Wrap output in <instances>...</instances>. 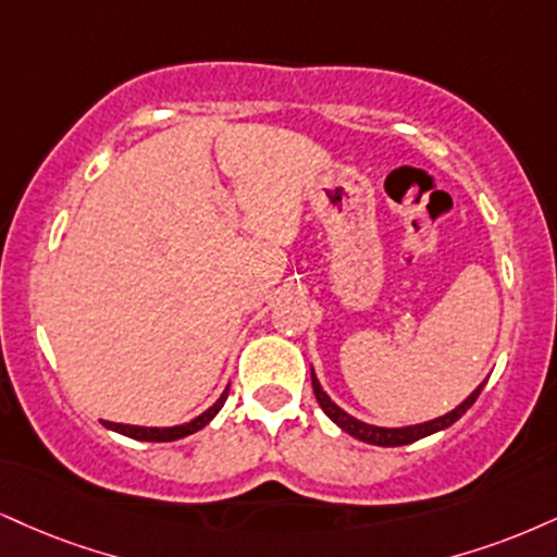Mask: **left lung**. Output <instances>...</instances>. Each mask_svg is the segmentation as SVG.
<instances>
[{
  "label": "left lung",
  "mask_w": 557,
  "mask_h": 557,
  "mask_svg": "<svg viewBox=\"0 0 557 557\" xmlns=\"http://www.w3.org/2000/svg\"><path fill=\"white\" fill-rule=\"evenodd\" d=\"M311 384H313V394H317L321 410L330 414L334 423L343 428L345 433H350L358 441H366V444H373V446H405V444H412V441L425 438V435H431L435 431H444V428L454 425L461 418V414L470 410V407L474 405V399L480 397L482 386H485V384H480L470 394V397L461 401L457 410H451L448 414H444V418H435V420H431V423H420V425H410V428H379V425L360 423V420H355L352 414H347L343 407L334 405V401L326 397L324 388H321L319 379L313 376V371H311Z\"/></svg>",
  "instance_id": "8db88e82"
}]
</instances>
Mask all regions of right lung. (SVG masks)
Segmentation results:
<instances>
[{
    "label": "right lung",
    "instance_id": "right-lung-1",
    "mask_svg": "<svg viewBox=\"0 0 557 557\" xmlns=\"http://www.w3.org/2000/svg\"><path fill=\"white\" fill-rule=\"evenodd\" d=\"M225 399H227V388L220 394V399L214 401L210 410L199 414V418H194L191 423H184L176 428H137V425H122V423H106V420H103V425L111 428V431L122 433V435H129V438H137V441H176V438H184V435L197 433L199 428H205L207 423H210L214 414L220 412V407L225 405Z\"/></svg>",
    "mask_w": 557,
    "mask_h": 557
}]
</instances>
